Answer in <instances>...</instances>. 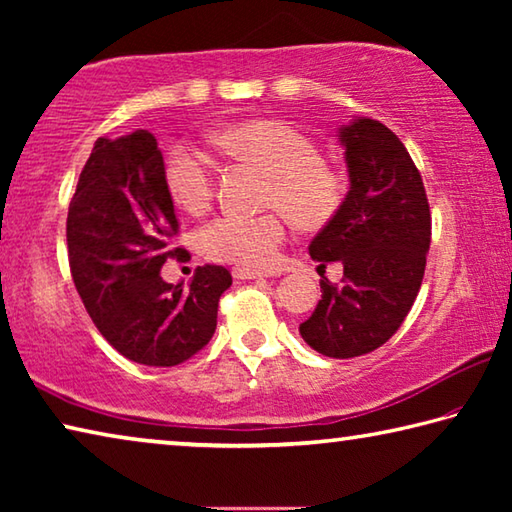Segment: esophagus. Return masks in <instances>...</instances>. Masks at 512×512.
<instances>
[{
	"mask_svg": "<svg viewBox=\"0 0 512 512\" xmlns=\"http://www.w3.org/2000/svg\"><path fill=\"white\" fill-rule=\"evenodd\" d=\"M232 275H235V280H259V277H271L275 273L273 271H255V268L235 266V268H232Z\"/></svg>",
	"mask_w": 512,
	"mask_h": 512,
	"instance_id": "34e87169",
	"label": "esophagus"
}]
</instances>
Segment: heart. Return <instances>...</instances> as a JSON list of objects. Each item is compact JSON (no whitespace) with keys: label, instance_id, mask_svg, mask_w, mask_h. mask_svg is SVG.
I'll list each match as a JSON object with an SVG mask.
<instances>
[{"label":"heart","instance_id":"b5f03b06","mask_svg":"<svg viewBox=\"0 0 512 512\" xmlns=\"http://www.w3.org/2000/svg\"><path fill=\"white\" fill-rule=\"evenodd\" d=\"M230 158L264 171V205L277 207L257 216L225 214L198 232L207 259L244 268H271L280 253L287 219L302 230H320L334 219L348 194L343 173L320 158V149L298 128L273 119H250L212 135ZM164 187L173 205L203 214L212 203L210 160L194 146H173L164 160ZM283 211L280 213L279 210Z\"/></svg>","mask_w":512,"mask_h":512}]
</instances>
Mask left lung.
<instances>
[{
  "instance_id": "8db88e82",
  "label": "left lung",
  "mask_w": 512,
  "mask_h": 512,
  "mask_svg": "<svg viewBox=\"0 0 512 512\" xmlns=\"http://www.w3.org/2000/svg\"><path fill=\"white\" fill-rule=\"evenodd\" d=\"M336 137L350 189L339 214L311 239V259L343 264L341 284L320 282L318 305L300 336L332 359L384 345L418 296L431 244L427 194L406 146L391 128L354 117Z\"/></svg>"
}]
</instances>
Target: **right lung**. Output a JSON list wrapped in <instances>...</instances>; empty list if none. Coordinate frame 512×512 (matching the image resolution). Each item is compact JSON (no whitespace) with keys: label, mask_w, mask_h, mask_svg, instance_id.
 Masks as SVG:
<instances>
[{"label":"right lung","mask_w":512,"mask_h":512,"mask_svg":"<svg viewBox=\"0 0 512 512\" xmlns=\"http://www.w3.org/2000/svg\"><path fill=\"white\" fill-rule=\"evenodd\" d=\"M164 160L149 131L94 142L67 212L69 268L76 291L112 348L142 366L169 368L194 357L216 329L223 266H198L192 282H164L160 268L180 255L164 187Z\"/></svg>","instance_id":"right-lung-1"}]
</instances>
